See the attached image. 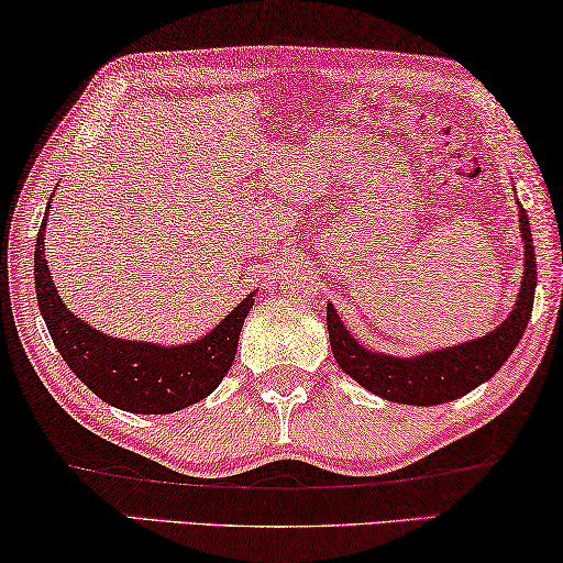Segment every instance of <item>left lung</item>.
I'll return each mask as SVG.
<instances>
[{"mask_svg": "<svg viewBox=\"0 0 563 563\" xmlns=\"http://www.w3.org/2000/svg\"><path fill=\"white\" fill-rule=\"evenodd\" d=\"M520 217V236H522V260H526V273H522L520 292L508 319H505L487 336L472 339V342L446 346V350L416 354V357H390V354L372 352L362 346L344 321L339 319L336 308L329 303L327 327L329 342L334 352L336 364L346 375L364 387V390L379 395V398L393 402H406V406H441V402L456 400L472 393L474 387L487 383L497 369L503 367L516 350L520 336L526 334L536 298V252L533 236H530L528 213L518 206Z\"/></svg>", "mask_w": 563, "mask_h": 563, "instance_id": "1", "label": "left lung"}]
</instances>
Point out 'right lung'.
<instances>
[{
    "label": "right lung",
    "instance_id": "obj_1",
    "mask_svg": "<svg viewBox=\"0 0 563 563\" xmlns=\"http://www.w3.org/2000/svg\"><path fill=\"white\" fill-rule=\"evenodd\" d=\"M51 203L53 199L47 201L35 242V292L55 350L74 375L109 406L145 416L176 413L217 390L234 362L242 323L255 303V292L191 344L161 346L101 334L68 311L47 271L45 221Z\"/></svg>",
    "mask_w": 563,
    "mask_h": 563
}]
</instances>
